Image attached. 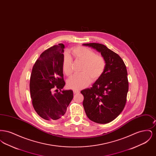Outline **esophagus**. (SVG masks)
I'll list each match as a JSON object with an SVG mask.
<instances>
[{"instance_id":"34e87169","label":"esophagus","mask_w":156,"mask_h":156,"mask_svg":"<svg viewBox=\"0 0 156 156\" xmlns=\"http://www.w3.org/2000/svg\"><path fill=\"white\" fill-rule=\"evenodd\" d=\"M73 92H74V94L80 93V90H76V89H74V90H73Z\"/></svg>"}]
</instances>
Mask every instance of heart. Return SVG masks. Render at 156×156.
Instances as JSON below:
<instances>
[{
    "mask_svg": "<svg viewBox=\"0 0 156 156\" xmlns=\"http://www.w3.org/2000/svg\"><path fill=\"white\" fill-rule=\"evenodd\" d=\"M73 54L76 60L83 62L82 74L74 75L67 82L68 88L80 89L86 87L92 81H96L104 74L106 68V61L102 56L97 55L92 50L84 47H77L73 50ZM73 60L71 56L65 53L62 60V70L67 76L72 73Z\"/></svg>",
    "mask_w": 156,
    "mask_h": 156,
    "instance_id": "1",
    "label": "heart"
}]
</instances>
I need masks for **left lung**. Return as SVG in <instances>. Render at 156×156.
Here are the masks:
<instances>
[{
	"label": "left lung",
	"instance_id": "obj_1",
	"mask_svg": "<svg viewBox=\"0 0 156 156\" xmlns=\"http://www.w3.org/2000/svg\"><path fill=\"white\" fill-rule=\"evenodd\" d=\"M101 53L106 61L104 74L90 88L81 91L83 106L90 120L100 124L116 119L123 110L129 90L126 66L119 55L99 43H87Z\"/></svg>",
	"mask_w": 156,
	"mask_h": 156
}]
</instances>
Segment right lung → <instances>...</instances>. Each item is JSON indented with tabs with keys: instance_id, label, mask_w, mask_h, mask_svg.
Instances as JSON below:
<instances>
[{
	"instance_id": "obj_1",
	"label": "right lung",
	"mask_w": 156,
	"mask_h": 156,
	"mask_svg": "<svg viewBox=\"0 0 156 156\" xmlns=\"http://www.w3.org/2000/svg\"><path fill=\"white\" fill-rule=\"evenodd\" d=\"M64 45H54L43 52L35 62L30 76L32 104L37 114L46 121H56L67 111L73 99V91L62 90V60ZM60 90L53 94L52 90Z\"/></svg>"
}]
</instances>
